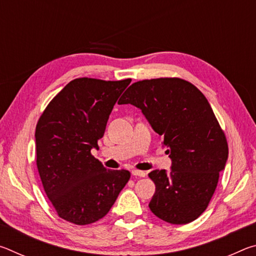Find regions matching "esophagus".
I'll return each mask as SVG.
<instances>
[{
    "label": "esophagus",
    "mask_w": 256,
    "mask_h": 256,
    "mask_svg": "<svg viewBox=\"0 0 256 256\" xmlns=\"http://www.w3.org/2000/svg\"><path fill=\"white\" fill-rule=\"evenodd\" d=\"M132 175H133V176H138V177H144V176H146V172H142V170H132Z\"/></svg>",
    "instance_id": "1"
}]
</instances>
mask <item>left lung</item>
Returning a JSON list of instances; mask_svg holds the SVG:
<instances>
[{
	"mask_svg": "<svg viewBox=\"0 0 256 256\" xmlns=\"http://www.w3.org/2000/svg\"><path fill=\"white\" fill-rule=\"evenodd\" d=\"M118 104L140 108L172 159L170 172H149L156 185L150 210L174 224L198 218L228 159L226 136L204 94L180 78H159L134 82Z\"/></svg>",
	"mask_w": 256,
	"mask_h": 256,
	"instance_id": "8db88e82",
	"label": "left lung"
}]
</instances>
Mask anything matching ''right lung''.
Segmentation results:
<instances>
[{
    "instance_id": "obj_1",
    "label": "right lung",
    "mask_w": 256,
    "mask_h": 256,
    "mask_svg": "<svg viewBox=\"0 0 256 256\" xmlns=\"http://www.w3.org/2000/svg\"><path fill=\"white\" fill-rule=\"evenodd\" d=\"M130 82L72 80L38 120V172L58 214L68 222L84 226L105 216L131 177L128 170H107L92 154Z\"/></svg>"
}]
</instances>
